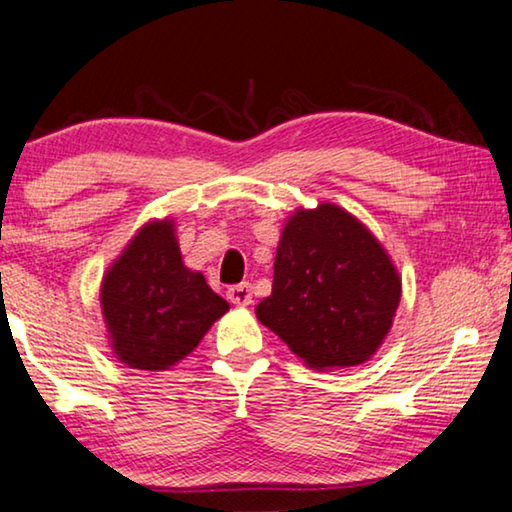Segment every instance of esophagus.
<instances>
[{"label": "esophagus", "mask_w": 512, "mask_h": 512, "mask_svg": "<svg viewBox=\"0 0 512 512\" xmlns=\"http://www.w3.org/2000/svg\"><path fill=\"white\" fill-rule=\"evenodd\" d=\"M226 297H229L231 304L236 306H249L251 304V286L249 283H238V286H231L226 290Z\"/></svg>", "instance_id": "obj_1"}]
</instances>
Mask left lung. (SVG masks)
Instances as JSON below:
<instances>
[{
	"instance_id": "obj_1",
	"label": "left lung",
	"mask_w": 512,
	"mask_h": 512,
	"mask_svg": "<svg viewBox=\"0 0 512 512\" xmlns=\"http://www.w3.org/2000/svg\"><path fill=\"white\" fill-rule=\"evenodd\" d=\"M401 279L367 226L335 204L299 208L281 231L261 324L313 370L370 360L390 333Z\"/></svg>"
}]
</instances>
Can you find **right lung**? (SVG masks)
<instances>
[{
  "label": "right lung",
  "mask_w": 512,
  "mask_h": 512,
  "mask_svg": "<svg viewBox=\"0 0 512 512\" xmlns=\"http://www.w3.org/2000/svg\"><path fill=\"white\" fill-rule=\"evenodd\" d=\"M102 313L117 360L163 372L195 349L229 304L183 265L172 220L147 222L104 274Z\"/></svg>",
  "instance_id": "add662e5"
}]
</instances>
